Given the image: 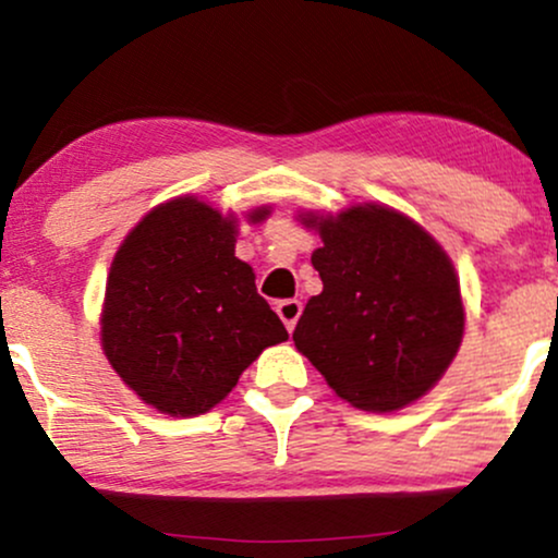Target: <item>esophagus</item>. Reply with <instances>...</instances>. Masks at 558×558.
<instances>
[{"instance_id":"esophagus-1","label":"esophagus","mask_w":558,"mask_h":558,"mask_svg":"<svg viewBox=\"0 0 558 558\" xmlns=\"http://www.w3.org/2000/svg\"><path fill=\"white\" fill-rule=\"evenodd\" d=\"M275 312H278V317L283 319V325L288 328V332H293V328H296V323H299V317H301V301H296V299L278 301Z\"/></svg>"}]
</instances>
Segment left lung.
I'll list each match as a JSON object with an SVG mask.
<instances>
[{
	"instance_id": "obj_1",
	"label": "left lung",
	"mask_w": 558,
	"mask_h": 558,
	"mask_svg": "<svg viewBox=\"0 0 558 558\" xmlns=\"http://www.w3.org/2000/svg\"><path fill=\"white\" fill-rule=\"evenodd\" d=\"M323 246V293L306 301L293 343L328 386L364 412H396L425 396L464 332L459 278L440 243L383 204L301 215Z\"/></svg>"
}]
</instances>
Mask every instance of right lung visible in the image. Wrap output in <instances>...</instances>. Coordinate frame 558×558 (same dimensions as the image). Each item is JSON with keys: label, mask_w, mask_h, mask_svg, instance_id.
<instances>
[{"label": "right lung", "mask_w": 558, "mask_h": 558, "mask_svg": "<svg viewBox=\"0 0 558 558\" xmlns=\"http://www.w3.org/2000/svg\"><path fill=\"white\" fill-rule=\"evenodd\" d=\"M235 233L233 217L178 196L151 209L112 259L101 349L125 386L170 417L209 412L267 345L288 338L235 257Z\"/></svg>", "instance_id": "add662e5"}]
</instances>
